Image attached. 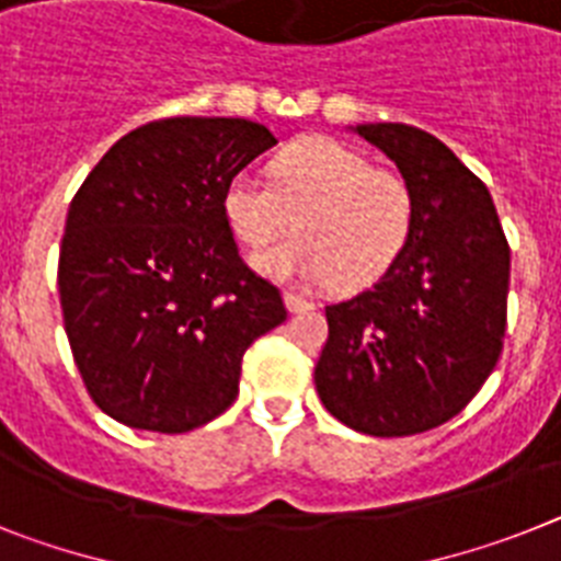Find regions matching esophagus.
Here are the masks:
<instances>
[{
  "mask_svg": "<svg viewBox=\"0 0 561 561\" xmlns=\"http://www.w3.org/2000/svg\"><path fill=\"white\" fill-rule=\"evenodd\" d=\"M285 305H288L290 313H302V310L317 308V302H313V299H308V296H302V294H294V290H288V294H285Z\"/></svg>",
  "mask_w": 561,
  "mask_h": 561,
  "instance_id": "34e87169",
  "label": "esophagus"
}]
</instances>
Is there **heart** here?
I'll list each match as a JSON object with an SVG mask.
<instances>
[{"mask_svg":"<svg viewBox=\"0 0 561 561\" xmlns=\"http://www.w3.org/2000/svg\"><path fill=\"white\" fill-rule=\"evenodd\" d=\"M273 182L239 171L222 193L233 237L265 248L299 228L302 237L256 253L253 267L279 282L368 288L411 242L416 199L408 179L374 168L347 145L310 136L273 159Z\"/></svg>","mask_w":561,"mask_h":561,"instance_id":"obj_1","label":"heart"}]
</instances>
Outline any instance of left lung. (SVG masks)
<instances>
[{
    "mask_svg": "<svg viewBox=\"0 0 561 561\" xmlns=\"http://www.w3.org/2000/svg\"><path fill=\"white\" fill-rule=\"evenodd\" d=\"M351 130L408 179L416 222L374 288L324 308L328 342L313 382L342 425L411 436L454 419L496 368L511 248L484 182L448 145L399 122Z\"/></svg>",
    "mask_w": 561,
    "mask_h": 561,
    "instance_id": "1",
    "label": "left lung"
}]
</instances>
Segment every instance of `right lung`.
<instances>
[{"label": "right lung", "mask_w": 561, "mask_h": 561, "mask_svg": "<svg viewBox=\"0 0 561 561\" xmlns=\"http://www.w3.org/2000/svg\"><path fill=\"white\" fill-rule=\"evenodd\" d=\"M273 145L248 119L150 122L122 136L70 202L65 333L91 399L122 425L185 433L225 413L244 351L288 319L222 214L225 185Z\"/></svg>", "instance_id": "1"}]
</instances>
